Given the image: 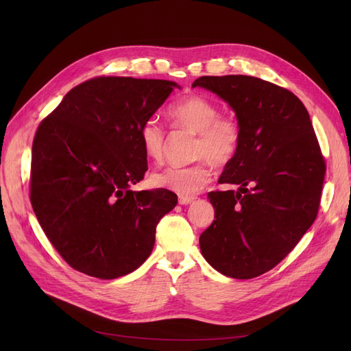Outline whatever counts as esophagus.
Instances as JSON below:
<instances>
[{"mask_svg": "<svg viewBox=\"0 0 351 351\" xmlns=\"http://www.w3.org/2000/svg\"><path fill=\"white\" fill-rule=\"evenodd\" d=\"M196 197H192V196H178V204L180 205H189L192 204V202H195Z\"/></svg>", "mask_w": 351, "mask_h": 351, "instance_id": "1", "label": "esophagus"}]
</instances>
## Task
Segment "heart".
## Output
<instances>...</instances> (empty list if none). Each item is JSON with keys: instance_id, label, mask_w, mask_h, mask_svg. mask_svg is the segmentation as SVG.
I'll return each mask as SVG.
<instances>
[{"instance_id": "obj_1", "label": "heart", "mask_w": 351, "mask_h": 351, "mask_svg": "<svg viewBox=\"0 0 351 351\" xmlns=\"http://www.w3.org/2000/svg\"><path fill=\"white\" fill-rule=\"evenodd\" d=\"M168 119L176 129L196 133L193 158L199 161L189 167H168L152 176L156 187L171 190L180 196H190L205 189L212 178L208 158L214 165L222 167L232 161L240 145V127L236 120L219 115L215 102L190 95L168 110ZM139 139L145 155L159 162L165 151V132L156 120L143 123Z\"/></svg>"}]
</instances>
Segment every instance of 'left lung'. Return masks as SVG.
Listing matches in <instances>:
<instances>
[{
	"mask_svg": "<svg viewBox=\"0 0 351 351\" xmlns=\"http://www.w3.org/2000/svg\"><path fill=\"white\" fill-rule=\"evenodd\" d=\"M196 86L230 105L241 134L219 177L240 187L208 193L215 219L200 250L222 275L250 280L277 267L313 224L325 159L309 112L290 90L241 74L202 76Z\"/></svg>",
	"mask_w": 351,
	"mask_h": 351,
	"instance_id": "1",
	"label": "left lung"
}]
</instances>
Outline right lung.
<instances>
[{
	"label": "right lung",
	"mask_w": 351,
	"mask_h": 351,
	"mask_svg": "<svg viewBox=\"0 0 351 351\" xmlns=\"http://www.w3.org/2000/svg\"><path fill=\"white\" fill-rule=\"evenodd\" d=\"M176 82L97 77L73 88L38 127L30 202L71 268L101 280L149 258L159 219L177 205L167 189L133 192L147 169L139 132Z\"/></svg>",
	"instance_id": "add662e5"
}]
</instances>
